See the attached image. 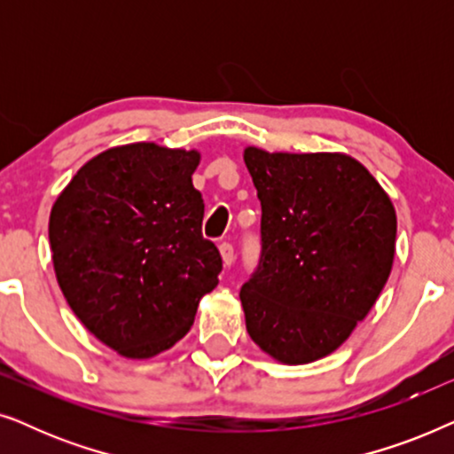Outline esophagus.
<instances>
[{
  "instance_id": "34e87169",
  "label": "esophagus",
  "mask_w": 454,
  "mask_h": 454,
  "mask_svg": "<svg viewBox=\"0 0 454 454\" xmlns=\"http://www.w3.org/2000/svg\"><path fill=\"white\" fill-rule=\"evenodd\" d=\"M219 250H221L223 264H225V266H231V264H233V260H235V250H233V246L229 244V241H223V244L219 246Z\"/></svg>"
}]
</instances>
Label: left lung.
I'll return each mask as SVG.
<instances>
[{"mask_svg":"<svg viewBox=\"0 0 454 454\" xmlns=\"http://www.w3.org/2000/svg\"><path fill=\"white\" fill-rule=\"evenodd\" d=\"M244 160L262 207L260 258L239 300L254 343L283 364L328 356L388 281L395 207L362 163L339 153Z\"/></svg>","mask_w":454,"mask_h":454,"instance_id":"1","label":"left lung"}]
</instances>
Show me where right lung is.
<instances>
[{
  "label": "right lung",
  "instance_id": "right-lung-1",
  "mask_svg": "<svg viewBox=\"0 0 454 454\" xmlns=\"http://www.w3.org/2000/svg\"><path fill=\"white\" fill-rule=\"evenodd\" d=\"M196 151L138 142L90 159L49 219L55 277L80 322L123 357L146 359L190 331L219 285L221 254L202 238Z\"/></svg>",
  "mask_w": 454,
  "mask_h": 454
}]
</instances>
